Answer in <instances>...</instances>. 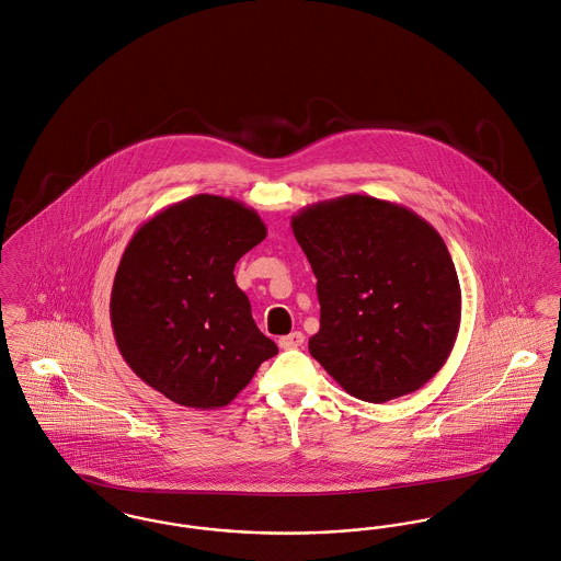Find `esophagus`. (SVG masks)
<instances>
[{"instance_id": "obj_1", "label": "esophagus", "mask_w": 561, "mask_h": 561, "mask_svg": "<svg viewBox=\"0 0 561 561\" xmlns=\"http://www.w3.org/2000/svg\"><path fill=\"white\" fill-rule=\"evenodd\" d=\"M302 343H305V334L298 330L279 339V347H284V350H297V347H302Z\"/></svg>"}]
</instances>
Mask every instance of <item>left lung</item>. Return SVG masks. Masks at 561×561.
<instances>
[{
  "label": "left lung",
  "instance_id": "8db88e82",
  "mask_svg": "<svg viewBox=\"0 0 561 561\" xmlns=\"http://www.w3.org/2000/svg\"><path fill=\"white\" fill-rule=\"evenodd\" d=\"M293 232L318 279L309 354L366 402L428 383L461 318L458 273L436 229L404 205L345 195L302 207Z\"/></svg>",
  "mask_w": 561,
  "mask_h": 561
}]
</instances>
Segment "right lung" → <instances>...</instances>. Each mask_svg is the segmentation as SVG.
<instances>
[{
	"mask_svg": "<svg viewBox=\"0 0 561 561\" xmlns=\"http://www.w3.org/2000/svg\"><path fill=\"white\" fill-rule=\"evenodd\" d=\"M266 237L234 198L195 195L144 222L118 264L110 318L133 373L191 409L227 407L277 354L234 282V264Z\"/></svg>",
	"mask_w": 561,
	"mask_h": 561,
	"instance_id": "1",
	"label": "right lung"
}]
</instances>
